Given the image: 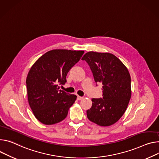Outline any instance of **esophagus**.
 <instances>
[{
	"mask_svg": "<svg viewBox=\"0 0 159 159\" xmlns=\"http://www.w3.org/2000/svg\"><path fill=\"white\" fill-rule=\"evenodd\" d=\"M83 99V97L80 96H77V99H78V100H81V99Z\"/></svg>",
	"mask_w": 159,
	"mask_h": 159,
	"instance_id": "esophagus-1",
	"label": "esophagus"
}]
</instances>
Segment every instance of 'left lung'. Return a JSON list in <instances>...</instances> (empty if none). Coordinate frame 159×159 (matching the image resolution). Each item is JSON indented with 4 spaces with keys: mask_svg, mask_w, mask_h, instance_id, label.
Instances as JSON below:
<instances>
[{
    "mask_svg": "<svg viewBox=\"0 0 159 159\" xmlns=\"http://www.w3.org/2000/svg\"><path fill=\"white\" fill-rule=\"evenodd\" d=\"M82 60L89 65L95 82L103 84V97L92 99V107L86 111L88 118L101 126L111 125L122 116L131 99L129 71L118 57L110 53L90 51Z\"/></svg>",
    "mask_w": 159,
    "mask_h": 159,
    "instance_id": "8db88e82",
    "label": "left lung"
}]
</instances>
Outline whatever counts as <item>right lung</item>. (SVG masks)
<instances>
[{
  "instance_id": "add662e5",
  "label": "right lung",
  "mask_w": 159,
  "mask_h": 159,
  "mask_svg": "<svg viewBox=\"0 0 159 159\" xmlns=\"http://www.w3.org/2000/svg\"><path fill=\"white\" fill-rule=\"evenodd\" d=\"M84 51L54 49L42 55L31 67L26 84L28 100L36 119L51 125L64 120L77 96L60 89L68 72L81 58Z\"/></svg>"
}]
</instances>
